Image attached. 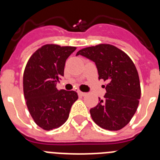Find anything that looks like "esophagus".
I'll list each match as a JSON object with an SVG mask.
<instances>
[{
	"instance_id": "34e87169",
	"label": "esophagus",
	"mask_w": 160,
	"mask_h": 160,
	"mask_svg": "<svg viewBox=\"0 0 160 160\" xmlns=\"http://www.w3.org/2000/svg\"><path fill=\"white\" fill-rule=\"evenodd\" d=\"M77 93H78V96H80V97H83V96H85L86 95V93H84V92H82L81 90H77Z\"/></svg>"
}]
</instances>
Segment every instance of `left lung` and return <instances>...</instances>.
<instances>
[{
    "instance_id": "obj_1",
    "label": "left lung",
    "mask_w": 160,
    "mask_h": 160,
    "mask_svg": "<svg viewBox=\"0 0 160 160\" xmlns=\"http://www.w3.org/2000/svg\"><path fill=\"white\" fill-rule=\"evenodd\" d=\"M96 65L98 79L107 82L104 98L90 111L94 122L103 129L118 131L131 121L141 96L138 71L127 53L109 44H100L79 50Z\"/></svg>"
}]
</instances>
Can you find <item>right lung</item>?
Returning <instances> with one entry per match:
<instances>
[{
	"label": "right lung",
	"mask_w": 160,
	"mask_h": 160,
	"mask_svg": "<svg viewBox=\"0 0 160 160\" xmlns=\"http://www.w3.org/2000/svg\"><path fill=\"white\" fill-rule=\"evenodd\" d=\"M75 49L73 46L45 45L33 53L25 66L23 90L26 105L37 125L46 131L66 122L78 98L73 90H58L56 87L64 76L66 59Z\"/></svg>",
	"instance_id": "obj_1"
}]
</instances>
